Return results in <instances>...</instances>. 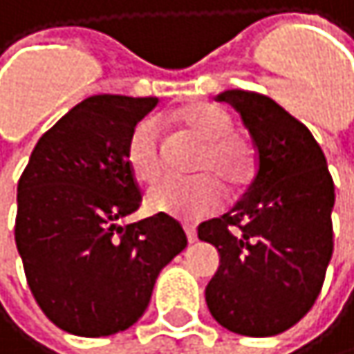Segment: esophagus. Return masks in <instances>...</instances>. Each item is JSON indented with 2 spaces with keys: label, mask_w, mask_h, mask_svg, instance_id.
I'll return each instance as SVG.
<instances>
[{
  "label": "esophagus",
  "mask_w": 354,
  "mask_h": 354,
  "mask_svg": "<svg viewBox=\"0 0 354 354\" xmlns=\"http://www.w3.org/2000/svg\"><path fill=\"white\" fill-rule=\"evenodd\" d=\"M185 232H187V239H189V243H195V241H197V230H195L193 226L185 224Z\"/></svg>",
  "instance_id": "34e87169"
}]
</instances>
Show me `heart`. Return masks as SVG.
I'll list each match as a JSON object with an SVG mask.
<instances>
[{"label":"heart","instance_id":"obj_1","mask_svg":"<svg viewBox=\"0 0 354 354\" xmlns=\"http://www.w3.org/2000/svg\"><path fill=\"white\" fill-rule=\"evenodd\" d=\"M167 122L180 126L197 138L201 151L191 180H165L149 193V205L155 212L199 220L218 209L224 197V183L232 191L245 189L255 176L257 155L249 138L234 132L232 118L216 103L195 101L171 111ZM126 163L134 180L151 187L165 171V145L157 120H142L130 134L126 147Z\"/></svg>","mask_w":354,"mask_h":354}]
</instances>
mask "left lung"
<instances>
[{
  "label": "left lung",
  "mask_w": 354,
  "mask_h": 354,
  "mask_svg": "<svg viewBox=\"0 0 354 354\" xmlns=\"http://www.w3.org/2000/svg\"><path fill=\"white\" fill-rule=\"evenodd\" d=\"M249 128L257 169L245 197L199 226L220 253L205 288L214 319L243 336L286 332L313 307L334 251V180L309 128L274 99L224 91Z\"/></svg>",
  "instance_id": "left-lung-1"
}]
</instances>
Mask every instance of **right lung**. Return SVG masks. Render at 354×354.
<instances>
[{
  "instance_id": "1",
  "label": "right lung",
  "mask_w": 354,
  "mask_h": 354,
  "mask_svg": "<svg viewBox=\"0 0 354 354\" xmlns=\"http://www.w3.org/2000/svg\"><path fill=\"white\" fill-rule=\"evenodd\" d=\"M155 105L157 97L84 99L39 138L18 180L14 236L26 282L64 332L128 330L159 272L187 247L183 226L165 214L118 226L142 201L126 147Z\"/></svg>"
}]
</instances>
